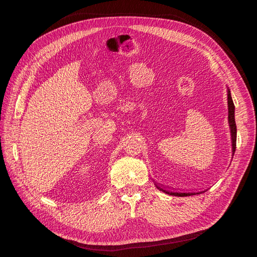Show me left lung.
<instances>
[{
    "instance_id": "obj_1",
    "label": "left lung",
    "mask_w": 257,
    "mask_h": 257,
    "mask_svg": "<svg viewBox=\"0 0 257 257\" xmlns=\"http://www.w3.org/2000/svg\"><path fill=\"white\" fill-rule=\"evenodd\" d=\"M227 100H228V122H229V126H230V132H231L232 152H235L236 139H237V126H236V122H235V106H234V102H232V99H231L229 90H228V94H227ZM159 189L162 190L163 192L172 194V195H175V196H190V195H192V194H195V193H173V192H167L164 189H161V188H159Z\"/></svg>"
}]
</instances>
